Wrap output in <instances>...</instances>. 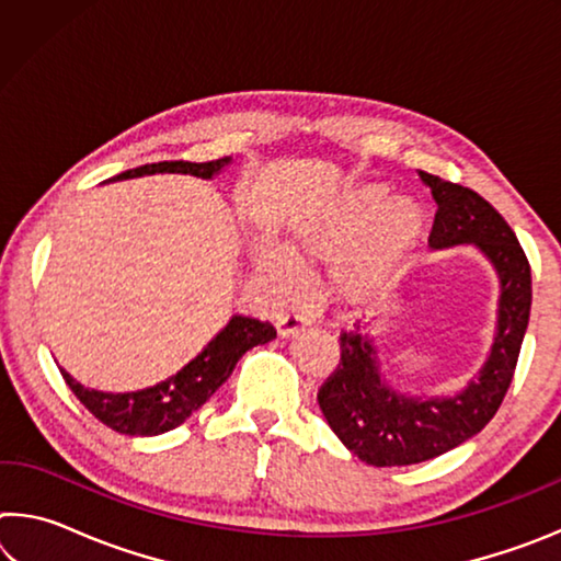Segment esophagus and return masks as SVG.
<instances>
[{
  "instance_id": "obj_1",
  "label": "esophagus",
  "mask_w": 561,
  "mask_h": 561,
  "mask_svg": "<svg viewBox=\"0 0 561 561\" xmlns=\"http://www.w3.org/2000/svg\"><path fill=\"white\" fill-rule=\"evenodd\" d=\"M304 329H307V319H301V317H297V314H284V317H279V321H277V334H279L282 339L297 336L299 331H304Z\"/></svg>"
}]
</instances>
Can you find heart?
Returning a JSON list of instances; mask_svg holds the SVG:
<instances>
[{
  "label": "heart",
  "mask_w": 561,
  "mask_h": 561,
  "mask_svg": "<svg viewBox=\"0 0 561 561\" xmlns=\"http://www.w3.org/2000/svg\"><path fill=\"white\" fill-rule=\"evenodd\" d=\"M423 230L421 205L408 197L388 201L383 185H364L339 197L317 217L294 222L284 237V250L262 242L257 264L274 289L289 291L297 284L291 260H329L351 245L336 272V284L348 297H368L401 267L421 242Z\"/></svg>",
  "instance_id": "obj_1"
}]
</instances>
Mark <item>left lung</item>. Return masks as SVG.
I'll use <instances>...</instances> for the list:
<instances>
[{
	"instance_id": "obj_1",
	"label": "left lung",
	"mask_w": 561,
	"mask_h": 561,
	"mask_svg": "<svg viewBox=\"0 0 561 561\" xmlns=\"http://www.w3.org/2000/svg\"><path fill=\"white\" fill-rule=\"evenodd\" d=\"M417 178L431 187L438 205L431 250L472 244L497 274L495 336L485 364L458 393L415 396L388 381L374 336L358 329L341 334V360L321 386L319 408L336 438L376 468L438 458L485 428L515 376L529 324V262L505 217L468 187L423 170H417Z\"/></svg>"
}]
</instances>
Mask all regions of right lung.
Segmentation results:
<instances>
[{
	"label": "right lung",
	"mask_w": 561,
	"mask_h": 561,
	"mask_svg": "<svg viewBox=\"0 0 561 561\" xmlns=\"http://www.w3.org/2000/svg\"><path fill=\"white\" fill-rule=\"evenodd\" d=\"M230 163L232 156L210 160V163L163 160V163H148L126 170V173L121 175H113L108 183L158 173H180L213 180ZM274 336H277V331H274L270 321L234 314L220 331H217L210 344L190 360V364L180 368L178 374L156 386L140 388V391L108 393L99 391V388H87L76 381L69 371H64V368L61 376L64 381L69 383L73 396L79 398L101 423H106L108 428L123 435L148 438V435H160L178 428V425L185 423L195 411H201V408L210 401V396L217 388L230 378L237 360H240L250 348L267 344Z\"/></svg>",
	"instance_id": "obj_1"
}]
</instances>
